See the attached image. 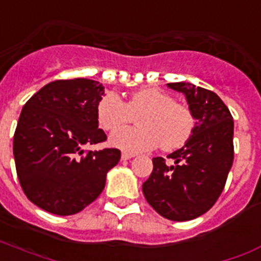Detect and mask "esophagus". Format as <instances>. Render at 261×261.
Listing matches in <instances>:
<instances>
[{"instance_id": "esophagus-1", "label": "esophagus", "mask_w": 261, "mask_h": 261, "mask_svg": "<svg viewBox=\"0 0 261 261\" xmlns=\"http://www.w3.org/2000/svg\"><path fill=\"white\" fill-rule=\"evenodd\" d=\"M133 156H135V153H130V152H122V155H121V158L124 159V161L133 158Z\"/></svg>"}]
</instances>
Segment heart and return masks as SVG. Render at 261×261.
<instances>
[{"instance_id":"heart-1","label":"heart","mask_w":261,"mask_h":261,"mask_svg":"<svg viewBox=\"0 0 261 261\" xmlns=\"http://www.w3.org/2000/svg\"><path fill=\"white\" fill-rule=\"evenodd\" d=\"M137 119V128H124L110 136V144L125 152L149 151L161 144L173 151L187 144L195 132V117L185 105L174 102L171 95L158 88H144L130 95L128 102L114 92H108L96 103V120L105 130H115Z\"/></svg>"}]
</instances>
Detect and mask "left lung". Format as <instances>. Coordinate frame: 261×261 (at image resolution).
Returning <instances> with one entry per match:
<instances>
[{
	"mask_svg": "<svg viewBox=\"0 0 261 261\" xmlns=\"http://www.w3.org/2000/svg\"><path fill=\"white\" fill-rule=\"evenodd\" d=\"M167 87L185 95L196 120L195 132L187 144L167 155L173 165L162 156L152 159V173L143 184V193L163 218L191 221L207 213L225 188L234 159V121L213 91L182 82Z\"/></svg>",
	"mask_w": 261,
	"mask_h": 261,
	"instance_id": "obj_1",
	"label": "left lung"
}]
</instances>
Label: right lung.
I'll return each instance as SVG.
<instances>
[{
  "label": "right lung",
  "instance_id": "obj_1",
  "mask_svg": "<svg viewBox=\"0 0 261 261\" xmlns=\"http://www.w3.org/2000/svg\"><path fill=\"white\" fill-rule=\"evenodd\" d=\"M105 87L90 79L56 80L24 105L13 136L20 185L47 213L73 215L102 193L121 151H86L108 137L98 128L96 103Z\"/></svg>",
  "mask_w": 261,
  "mask_h": 261
}]
</instances>
